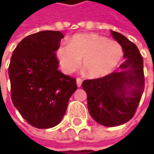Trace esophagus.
<instances>
[{"instance_id": "34e87169", "label": "esophagus", "mask_w": 154, "mask_h": 154, "mask_svg": "<svg viewBox=\"0 0 154 154\" xmlns=\"http://www.w3.org/2000/svg\"><path fill=\"white\" fill-rule=\"evenodd\" d=\"M82 85V79L81 78H77V85L78 87H80Z\"/></svg>"}]
</instances>
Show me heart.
I'll list each match as a JSON object with an SVG mask.
<instances>
[{"mask_svg": "<svg viewBox=\"0 0 154 154\" xmlns=\"http://www.w3.org/2000/svg\"><path fill=\"white\" fill-rule=\"evenodd\" d=\"M56 56L66 74L77 70L82 60L89 77L101 78L112 73L118 67L123 57V49L117 41L85 33L73 35L69 45H59Z\"/></svg>", "mask_w": 154, "mask_h": 154, "instance_id": "1", "label": "heart"}]
</instances>
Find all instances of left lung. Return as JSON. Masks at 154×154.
Instances as JSON below:
<instances>
[{"instance_id":"1","label":"left lung","mask_w":154,"mask_h":154,"mask_svg":"<svg viewBox=\"0 0 154 154\" xmlns=\"http://www.w3.org/2000/svg\"><path fill=\"white\" fill-rule=\"evenodd\" d=\"M113 38L122 46L124 62L119 71L106 77L85 80L87 107L92 118L105 127H116L133 118L144 89L143 61L138 48L123 35L112 31Z\"/></svg>"}]
</instances>
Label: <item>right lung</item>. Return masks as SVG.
I'll use <instances>...</instances> for the list:
<instances>
[{
	"instance_id": "add662e5",
	"label": "right lung",
	"mask_w": 154,
	"mask_h": 154,
	"mask_svg": "<svg viewBox=\"0 0 154 154\" xmlns=\"http://www.w3.org/2000/svg\"><path fill=\"white\" fill-rule=\"evenodd\" d=\"M64 37L60 31H41L25 37L9 66L11 100L27 123L50 128L63 118L77 90L76 79L62 74L55 51Z\"/></svg>"
}]
</instances>
